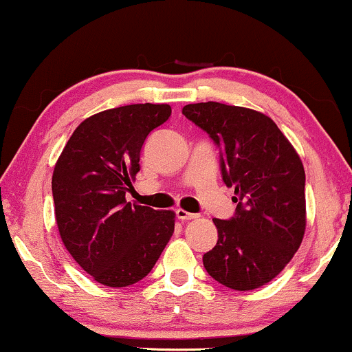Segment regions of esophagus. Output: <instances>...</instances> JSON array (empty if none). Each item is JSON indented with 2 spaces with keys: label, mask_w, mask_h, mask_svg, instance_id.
Here are the masks:
<instances>
[{
  "label": "esophagus",
  "mask_w": 352,
  "mask_h": 352,
  "mask_svg": "<svg viewBox=\"0 0 352 352\" xmlns=\"http://www.w3.org/2000/svg\"><path fill=\"white\" fill-rule=\"evenodd\" d=\"M175 213H177V218H180L182 221H190V220H197V218H199V215H197V213L185 212L184 208H177Z\"/></svg>",
  "instance_id": "obj_1"
}]
</instances>
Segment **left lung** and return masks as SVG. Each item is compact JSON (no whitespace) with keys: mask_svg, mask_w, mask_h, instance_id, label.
<instances>
[{"mask_svg":"<svg viewBox=\"0 0 352 352\" xmlns=\"http://www.w3.org/2000/svg\"><path fill=\"white\" fill-rule=\"evenodd\" d=\"M182 114L220 147V168L235 188V215L213 223L217 245L204 254L210 276L227 288L250 292L283 272L306 228L305 168L268 116L220 102L188 104Z\"/></svg>","mask_w":352,"mask_h":352,"instance_id":"1","label":"left lung"}]
</instances>
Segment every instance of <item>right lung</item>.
<instances>
[{
	"mask_svg": "<svg viewBox=\"0 0 352 352\" xmlns=\"http://www.w3.org/2000/svg\"><path fill=\"white\" fill-rule=\"evenodd\" d=\"M170 114L168 104L147 102L87 117L56 162L52 199L60 240L100 285L124 288L147 276L175 228L172 210L125 200L145 139Z\"/></svg>",
	"mask_w": 352,
	"mask_h": 352,
	"instance_id": "1",
	"label": "right lung"
}]
</instances>
